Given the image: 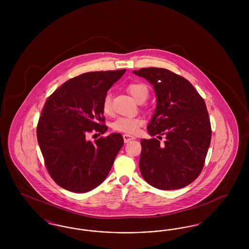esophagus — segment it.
I'll return each instance as SVG.
<instances>
[{"label":"esophagus","mask_w":249,"mask_h":249,"mask_svg":"<svg viewBox=\"0 0 249 249\" xmlns=\"http://www.w3.org/2000/svg\"><path fill=\"white\" fill-rule=\"evenodd\" d=\"M123 139H124V142H129L130 141H132L135 139L134 136H131L130 134H123Z\"/></svg>","instance_id":"34e87169"}]
</instances>
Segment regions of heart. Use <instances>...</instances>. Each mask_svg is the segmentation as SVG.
Instances as JSON below:
<instances>
[{
	"mask_svg": "<svg viewBox=\"0 0 249 249\" xmlns=\"http://www.w3.org/2000/svg\"><path fill=\"white\" fill-rule=\"evenodd\" d=\"M127 90L138 103L143 102L149 94V89L147 86L141 82L130 83L127 87ZM102 108L106 115H110L112 113L111 95L107 94L105 96L102 104ZM142 124H143V119L140 117H120L116 121L113 122L112 127L117 131L133 134L139 130V128L142 126Z\"/></svg>",
	"mask_w": 249,
	"mask_h": 249,
	"instance_id": "1",
	"label": "heart"
}]
</instances>
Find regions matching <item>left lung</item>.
<instances>
[{"instance_id":"8db88e82","label":"left lung","mask_w":249,"mask_h":249,"mask_svg":"<svg viewBox=\"0 0 249 249\" xmlns=\"http://www.w3.org/2000/svg\"><path fill=\"white\" fill-rule=\"evenodd\" d=\"M153 85L157 107L142 139L139 168L142 178L159 190L182 189L201 174L211 142V124L201 95L189 80L163 68L133 71Z\"/></svg>"}]
</instances>
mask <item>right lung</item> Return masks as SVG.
Listing matches in <instances>:
<instances>
[{
	"instance_id": "add662e5",
	"label": "right lung",
	"mask_w": 249,
	"mask_h": 249,
	"mask_svg": "<svg viewBox=\"0 0 249 249\" xmlns=\"http://www.w3.org/2000/svg\"><path fill=\"white\" fill-rule=\"evenodd\" d=\"M126 70L85 72L50 95L37 124V140L48 174L59 187L76 193L92 190L107 178L123 145L120 133L104 134L102 104L108 89Z\"/></svg>"
}]
</instances>
